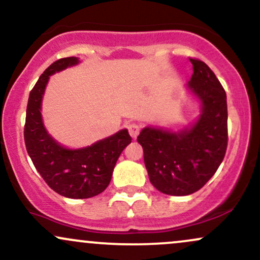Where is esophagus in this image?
<instances>
[{"label":"esophagus","mask_w":260,"mask_h":260,"mask_svg":"<svg viewBox=\"0 0 260 260\" xmlns=\"http://www.w3.org/2000/svg\"><path fill=\"white\" fill-rule=\"evenodd\" d=\"M127 128H128V132H129V136L132 137L133 139H137V137L139 136V131H140L138 124L131 123V124H128Z\"/></svg>","instance_id":"1"}]
</instances>
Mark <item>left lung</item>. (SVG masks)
I'll list each match as a JSON object with an SVG mask.
<instances>
[{
  "label": "left lung",
  "mask_w": 260,
  "mask_h": 260,
  "mask_svg": "<svg viewBox=\"0 0 260 260\" xmlns=\"http://www.w3.org/2000/svg\"><path fill=\"white\" fill-rule=\"evenodd\" d=\"M193 74L185 89L200 104V115L179 131L144 127L138 136L149 179L172 196L196 192L213 177L228 145L225 90L205 62L190 59Z\"/></svg>",
  "instance_id": "1"
}]
</instances>
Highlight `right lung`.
Masks as SVG:
<instances>
[{
    "instance_id": "add662e5",
    "label": "right lung",
    "mask_w": 260,
    "mask_h": 260,
    "mask_svg": "<svg viewBox=\"0 0 260 260\" xmlns=\"http://www.w3.org/2000/svg\"><path fill=\"white\" fill-rule=\"evenodd\" d=\"M79 64V58L69 57L46 69L30 92L24 128L25 145L34 166L51 189L68 199H89L104 191L117 158L132 142L124 128L92 145L71 149L48 133L42 118V100L49 77Z\"/></svg>"
}]
</instances>
